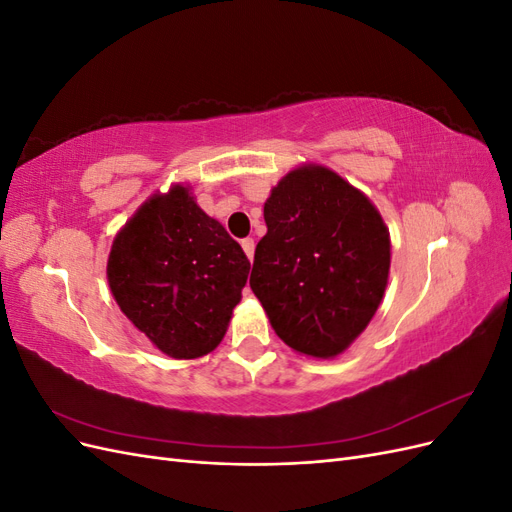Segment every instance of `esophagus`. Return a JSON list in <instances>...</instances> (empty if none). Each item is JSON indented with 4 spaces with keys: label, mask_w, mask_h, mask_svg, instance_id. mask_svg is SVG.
<instances>
[{
    "label": "esophagus",
    "mask_w": 512,
    "mask_h": 512,
    "mask_svg": "<svg viewBox=\"0 0 512 512\" xmlns=\"http://www.w3.org/2000/svg\"><path fill=\"white\" fill-rule=\"evenodd\" d=\"M241 247H243V252H245V256L252 260V258H254V247H256L254 239H243V241H241Z\"/></svg>",
    "instance_id": "1"
}]
</instances>
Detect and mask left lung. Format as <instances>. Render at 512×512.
Instances as JSON below:
<instances>
[{"mask_svg": "<svg viewBox=\"0 0 512 512\" xmlns=\"http://www.w3.org/2000/svg\"><path fill=\"white\" fill-rule=\"evenodd\" d=\"M250 286L277 337L312 359L350 348L382 303L391 235L374 203L322 164L292 168L265 203Z\"/></svg>", "mask_w": 512, "mask_h": 512, "instance_id": "obj_1", "label": "left lung"}]
</instances>
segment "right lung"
<instances>
[{
    "instance_id": "1",
    "label": "right lung",
    "mask_w": 512,
    "mask_h": 512,
    "mask_svg": "<svg viewBox=\"0 0 512 512\" xmlns=\"http://www.w3.org/2000/svg\"><path fill=\"white\" fill-rule=\"evenodd\" d=\"M247 273L241 245L181 183L136 209L106 262L121 312L173 359H198L218 348Z\"/></svg>"
}]
</instances>
